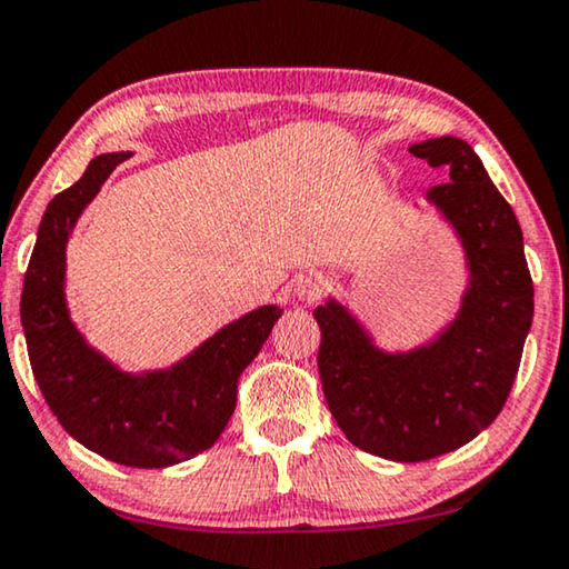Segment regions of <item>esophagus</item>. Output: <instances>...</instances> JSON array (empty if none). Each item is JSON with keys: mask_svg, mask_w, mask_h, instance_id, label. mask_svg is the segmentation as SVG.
I'll return each mask as SVG.
<instances>
[{"mask_svg": "<svg viewBox=\"0 0 569 569\" xmlns=\"http://www.w3.org/2000/svg\"><path fill=\"white\" fill-rule=\"evenodd\" d=\"M291 291L296 301H317L319 296L327 291V281L321 278V273H303L299 278H293Z\"/></svg>", "mask_w": 569, "mask_h": 569, "instance_id": "34e87169", "label": "esophagus"}]
</instances>
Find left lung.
Wrapping results in <instances>:
<instances>
[{
	"instance_id": "obj_1",
	"label": "left lung",
	"mask_w": 569,
	"mask_h": 569,
	"mask_svg": "<svg viewBox=\"0 0 569 569\" xmlns=\"http://www.w3.org/2000/svg\"><path fill=\"white\" fill-rule=\"evenodd\" d=\"M409 150L447 171L427 203L457 237L468 270L455 317L423 342L388 350L337 296L313 309L329 411L355 447L393 462L455 452L493 423L533 319L519 219L478 152L452 134Z\"/></svg>"
}]
</instances>
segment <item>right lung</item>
<instances>
[{
	"label": "right lung",
	"mask_w": 569,
	"mask_h": 569,
	"mask_svg": "<svg viewBox=\"0 0 569 569\" xmlns=\"http://www.w3.org/2000/svg\"><path fill=\"white\" fill-rule=\"evenodd\" d=\"M132 152H101L48 203L20 301L32 376L76 442L127 468H171L209 449L237 403L242 370L281 317L266 303L230 321L168 368L124 370L76 327L66 299V250L83 209Z\"/></svg>",
	"instance_id": "1"
}]
</instances>
